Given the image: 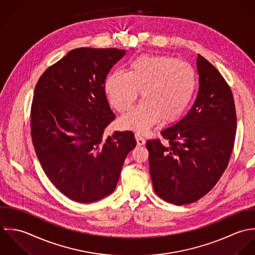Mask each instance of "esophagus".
Masks as SVG:
<instances>
[{
  "label": "esophagus",
  "mask_w": 255,
  "mask_h": 255,
  "mask_svg": "<svg viewBox=\"0 0 255 255\" xmlns=\"http://www.w3.org/2000/svg\"><path fill=\"white\" fill-rule=\"evenodd\" d=\"M135 138H136V141H137V145H138V146H144V145H145L146 141H145V139H144L140 134H136V135H135Z\"/></svg>",
  "instance_id": "obj_1"
}]
</instances>
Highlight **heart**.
<instances>
[{
    "instance_id": "heart-1",
    "label": "heart",
    "mask_w": 255,
    "mask_h": 255,
    "mask_svg": "<svg viewBox=\"0 0 255 255\" xmlns=\"http://www.w3.org/2000/svg\"><path fill=\"white\" fill-rule=\"evenodd\" d=\"M196 87L193 68L170 56H141L128 71H115L105 80L110 104L119 112L129 110L142 91L143 101L122 116V128L146 133L161 118L176 120L191 102Z\"/></svg>"
}]
</instances>
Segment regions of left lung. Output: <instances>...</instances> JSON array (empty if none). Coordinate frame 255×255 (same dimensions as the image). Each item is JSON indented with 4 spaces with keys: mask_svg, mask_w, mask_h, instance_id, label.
I'll list each match as a JSON object with an SVG mask.
<instances>
[{
    "mask_svg": "<svg viewBox=\"0 0 255 255\" xmlns=\"http://www.w3.org/2000/svg\"><path fill=\"white\" fill-rule=\"evenodd\" d=\"M199 92L191 109L162 129L166 140H149L154 192L185 205L199 200L219 181L233 152L237 114L232 91L220 72L198 54Z\"/></svg>",
    "mask_w": 255,
    "mask_h": 255,
    "instance_id": "obj_1",
    "label": "left lung"
}]
</instances>
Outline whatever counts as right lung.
I'll return each instance as SVG.
<instances>
[{
  "label": "right lung",
  "instance_id": "1",
  "mask_svg": "<svg viewBox=\"0 0 255 255\" xmlns=\"http://www.w3.org/2000/svg\"><path fill=\"white\" fill-rule=\"evenodd\" d=\"M125 52L71 50L42 74L34 90L35 153L55 187L79 203L97 202L111 194L127 154L137 145L131 131L103 136L115 119L105 96V79Z\"/></svg>",
  "mask_w": 255,
  "mask_h": 255
}]
</instances>
